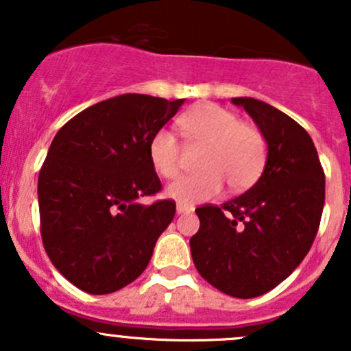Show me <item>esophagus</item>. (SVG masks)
Listing matches in <instances>:
<instances>
[{
    "instance_id": "34e87169",
    "label": "esophagus",
    "mask_w": 351,
    "mask_h": 351,
    "mask_svg": "<svg viewBox=\"0 0 351 351\" xmlns=\"http://www.w3.org/2000/svg\"><path fill=\"white\" fill-rule=\"evenodd\" d=\"M193 207L191 206H186V204H178V213L179 214H184V213H191Z\"/></svg>"
}]
</instances>
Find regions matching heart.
Listing matches in <instances>:
<instances>
[{
	"mask_svg": "<svg viewBox=\"0 0 351 351\" xmlns=\"http://www.w3.org/2000/svg\"><path fill=\"white\" fill-rule=\"evenodd\" d=\"M190 144L207 145L197 176L179 179L167 195L179 204H197L218 197L225 181L244 190L256 181L267 158V142L255 126L241 123L237 114L214 104L191 108L179 119ZM149 160L161 178L176 179L182 169V145L170 130L161 128L149 142Z\"/></svg>",
	"mask_w": 351,
	"mask_h": 351,
	"instance_id": "1",
	"label": "heart"
}]
</instances>
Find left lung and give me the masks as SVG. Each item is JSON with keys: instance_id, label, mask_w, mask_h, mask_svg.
Returning <instances> with one entry per match:
<instances>
[{"instance_id": "left-lung-1", "label": "left lung", "mask_w": 351, "mask_h": 351, "mask_svg": "<svg viewBox=\"0 0 351 351\" xmlns=\"http://www.w3.org/2000/svg\"><path fill=\"white\" fill-rule=\"evenodd\" d=\"M267 142V163L246 193L195 209L197 271L226 295L253 299L287 280L308 255L325 204V173L308 132L265 101L232 98Z\"/></svg>"}]
</instances>
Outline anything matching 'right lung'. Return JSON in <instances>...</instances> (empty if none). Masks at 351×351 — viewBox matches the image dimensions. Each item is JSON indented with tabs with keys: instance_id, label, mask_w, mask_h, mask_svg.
<instances>
[{
	"instance_id": "right-lung-1",
	"label": "right lung",
	"mask_w": 351,
	"mask_h": 351,
	"mask_svg": "<svg viewBox=\"0 0 351 351\" xmlns=\"http://www.w3.org/2000/svg\"><path fill=\"white\" fill-rule=\"evenodd\" d=\"M184 100L121 95L91 105L56 133L38 176L40 234L61 274L104 295L135 281L176 214L161 191L149 142Z\"/></svg>"
}]
</instances>
